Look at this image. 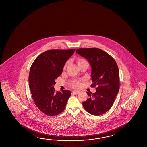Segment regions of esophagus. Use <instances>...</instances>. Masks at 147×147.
Instances as JSON below:
<instances>
[{"label":"esophagus","instance_id":"esophagus-1","mask_svg":"<svg viewBox=\"0 0 147 147\" xmlns=\"http://www.w3.org/2000/svg\"><path fill=\"white\" fill-rule=\"evenodd\" d=\"M72 92H73V93L75 95L78 94V93H80V92L78 91H73Z\"/></svg>","mask_w":147,"mask_h":147}]
</instances>
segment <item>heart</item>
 Wrapping results in <instances>:
<instances>
[{
    "label": "heart",
    "mask_w": 147,
    "mask_h": 147,
    "mask_svg": "<svg viewBox=\"0 0 147 147\" xmlns=\"http://www.w3.org/2000/svg\"><path fill=\"white\" fill-rule=\"evenodd\" d=\"M76 63H77V64L78 65V67L82 65H86L88 66V62H87L85 59H82V58L78 59L76 60ZM66 66H67V64H66L65 65L64 69H65ZM70 85H71L72 87L74 88H78L81 86V82H80V81H79V80H73L71 83Z\"/></svg>",
    "instance_id": "1"
}]
</instances>
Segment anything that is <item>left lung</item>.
<instances>
[{
	"instance_id": "left-lung-1",
	"label": "left lung",
	"mask_w": 147,
	"mask_h": 147,
	"mask_svg": "<svg viewBox=\"0 0 147 147\" xmlns=\"http://www.w3.org/2000/svg\"><path fill=\"white\" fill-rule=\"evenodd\" d=\"M76 53L88 59L91 66L92 93L86 92L88 98L83 102L88 113L94 115L105 114L112 107L120 88L119 72L113 58L98 48L78 49Z\"/></svg>"
}]
</instances>
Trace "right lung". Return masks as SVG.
<instances>
[{"mask_svg": "<svg viewBox=\"0 0 147 147\" xmlns=\"http://www.w3.org/2000/svg\"><path fill=\"white\" fill-rule=\"evenodd\" d=\"M75 49H51L40 54L32 64L29 74V86L36 107L50 117L61 113L71 92L55 91V80L61 75L66 61Z\"/></svg>", "mask_w": 147, "mask_h": 147, "instance_id": "add662e5", "label": "right lung"}]
</instances>
